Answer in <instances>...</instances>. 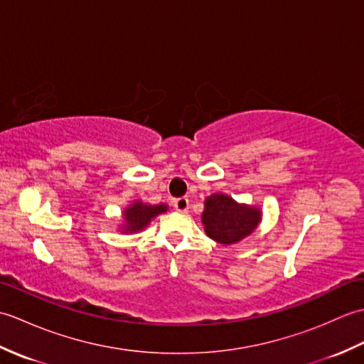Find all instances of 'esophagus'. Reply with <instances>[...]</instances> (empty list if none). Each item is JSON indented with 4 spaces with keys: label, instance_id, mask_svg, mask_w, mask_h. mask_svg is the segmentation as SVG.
I'll list each match as a JSON object with an SVG mask.
<instances>
[{
    "label": "esophagus",
    "instance_id": "esophagus-1",
    "mask_svg": "<svg viewBox=\"0 0 364 364\" xmlns=\"http://www.w3.org/2000/svg\"><path fill=\"white\" fill-rule=\"evenodd\" d=\"M173 206H175V210H176V211H180V213H188V210H189V198H186V197H180V198H176L175 202H173Z\"/></svg>",
    "mask_w": 364,
    "mask_h": 364
}]
</instances>
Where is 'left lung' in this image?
Segmentation results:
<instances>
[{
  "instance_id": "1",
  "label": "left lung",
  "mask_w": 364,
  "mask_h": 364,
  "mask_svg": "<svg viewBox=\"0 0 364 364\" xmlns=\"http://www.w3.org/2000/svg\"><path fill=\"white\" fill-rule=\"evenodd\" d=\"M261 222L257 206L237 203L225 194H213L205 200L202 223L205 233L219 244H236L252 235Z\"/></svg>"
}]
</instances>
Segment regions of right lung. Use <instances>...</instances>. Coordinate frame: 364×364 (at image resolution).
<instances>
[{
    "instance_id": "obj_1",
    "label": "right lung",
    "mask_w": 364,
    "mask_h": 364,
    "mask_svg": "<svg viewBox=\"0 0 364 364\" xmlns=\"http://www.w3.org/2000/svg\"><path fill=\"white\" fill-rule=\"evenodd\" d=\"M167 210L168 206L164 203L146 205L141 202V200H136V202L123 210L122 231L123 233H137V231H142L145 227H149V223L156 215L166 213Z\"/></svg>"
}]
</instances>
